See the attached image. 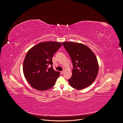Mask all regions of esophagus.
<instances>
[{"label":"esophagus","instance_id":"esophagus-1","mask_svg":"<svg viewBox=\"0 0 123 123\" xmlns=\"http://www.w3.org/2000/svg\"><path fill=\"white\" fill-rule=\"evenodd\" d=\"M60 73H61V74H63L64 73V71H61L60 72Z\"/></svg>","mask_w":123,"mask_h":123}]
</instances>
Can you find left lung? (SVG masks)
I'll use <instances>...</instances> for the list:
<instances>
[{"instance_id":"left-lung-1","label":"left lung","mask_w":123,"mask_h":123,"mask_svg":"<svg viewBox=\"0 0 123 123\" xmlns=\"http://www.w3.org/2000/svg\"><path fill=\"white\" fill-rule=\"evenodd\" d=\"M63 45L69 54L74 69L68 80L70 86L81 90L89 87L95 80L99 71V64L94 52L86 45L66 41Z\"/></svg>"}]
</instances>
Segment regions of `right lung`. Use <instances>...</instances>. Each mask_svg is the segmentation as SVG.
<instances>
[{"instance_id": "right-lung-1", "label": "right lung", "mask_w": 123, "mask_h": 123, "mask_svg": "<svg viewBox=\"0 0 123 123\" xmlns=\"http://www.w3.org/2000/svg\"><path fill=\"white\" fill-rule=\"evenodd\" d=\"M61 46L62 43L56 41L43 42L28 51L24 60L23 72L32 87L43 91L55 85L60 73L53 69L52 58Z\"/></svg>"}]
</instances>
